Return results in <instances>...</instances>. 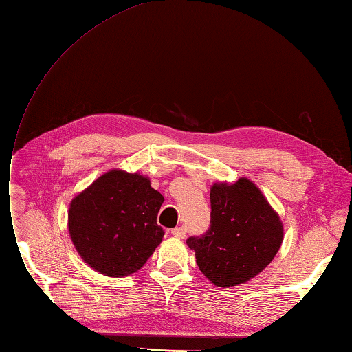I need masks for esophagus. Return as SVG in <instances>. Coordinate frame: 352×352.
<instances>
[{
    "instance_id": "esophagus-1",
    "label": "esophagus",
    "mask_w": 352,
    "mask_h": 352,
    "mask_svg": "<svg viewBox=\"0 0 352 352\" xmlns=\"http://www.w3.org/2000/svg\"><path fill=\"white\" fill-rule=\"evenodd\" d=\"M171 234H173V236L179 238V240H183V238H184L186 234H187V230H186V226H177V228H174V230L171 231Z\"/></svg>"
}]
</instances>
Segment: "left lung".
Listing matches in <instances>:
<instances>
[{
	"mask_svg": "<svg viewBox=\"0 0 352 352\" xmlns=\"http://www.w3.org/2000/svg\"><path fill=\"white\" fill-rule=\"evenodd\" d=\"M210 226L190 236L201 274L221 288L253 279L279 252L283 225L258 187L248 178L210 188Z\"/></svg>",
	"mask_w": 352,
	"mask_h": 352,
	"instance_id": "1",
	"label": "left lung"
}]
</instances>
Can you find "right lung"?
Segmentation results:
<instances>
[{
    "label": "right lung",
    "mask_w": 352,
    "mask_h": 352,
    "mask_svg": "<svg viewBox=\"0 0 352 352\" xmlns=\"http://www.w3.org/2000/svg\"><path fill=\"white\" fill-rule=\"evenodd\" d=\"M164 196L139 173L112 169L72 200L69 231L77 253L99 274L138 272L164 238L156 218Z\"/></svg>",
    "instance_id": "1"
}]
</instances>
